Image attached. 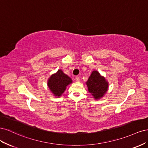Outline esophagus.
Wrapping results in <instances>:
<instances>
[{"mask_svg": "<svg viewBox=\"0 0 148 148\" xmlns=\"http://www.w3.org/2000/svg\"><path fill=\"white\" fill-rule=\"evenodd\" d=\"M75 80H76V81H77V82H79L80 81V78H79V77H75Z\"/></svg>", "mask_w": 148, "mask_h": 148, "instance_id": "34e87169", "label": "esophagus"}]
</instances>
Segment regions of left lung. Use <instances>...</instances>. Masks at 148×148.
Here are the masks:
<instances>
[{
  "label": "left lung",
  "mask_w": 148,
  "mask_h": 148,
  "mask_svg": "<svg viewBox=\"0 0 148 148\" xmlns=\"http://www.w3.org/2000/svg\"><path fill=\"white\" fill-rule=\"evenodd\" d=\"M88 91L95 99H99L106 95L109 88V83L96 70L92 71L86 82Z\"/></svg>",
  "instance_id": "obj_1"
}]
</instances>
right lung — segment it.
<instances>
[{"instance_id":"1","label":"right lung","mask_w":148,"mask_h":148,"mask_svg":"<svg viewBox=\"0 0 148 148\" xmlns=\"http://www.w3.org/2000/svg\"><path fill=\"white\" fill-rule=\"evenodd\" d=\"M72 83V80L61 70L51 76L47 81V86L52 94L56 97H60L64 93L66 86Z\"/></svg>"}]
</instances>
